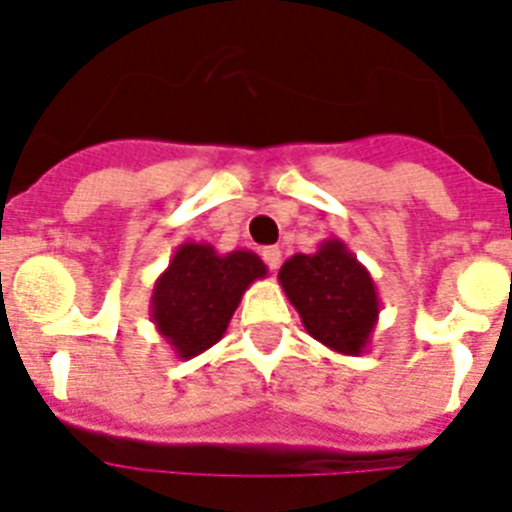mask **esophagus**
Instances as JSON below:
<instances>
[{"instance_id":"obj_1","label":"esophagus","mask_w":512,"mask_h":512,"mask_svg":"<svg viewBox=\"0 0 512 512\" xmlns=\"http://www.w3.org/2000/svg\"><path fill=\"white\" fill-rule=\"evenodd\" d=\"M263 260L270 270L281 268V249L278 247H265L263 249Z\"/></svg>"}]
</instances>
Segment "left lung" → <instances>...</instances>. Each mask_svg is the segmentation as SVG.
<instances>
[{
  "mask_svg": "<svg viewBox=\"0 0 512 512\" xmlns=\"http://www.w3.org/2000/svg\"><path fill=\"white\" fill-rule=\"evenodd\" d=\"M278 283L315 341L343 356L367 351L380 317V294L372 273L341 239H325L312 255L289 257L278 270Z\"/></svg>",
  "mask_w": 512,
  "mask_h": 512,
  "instance_id": "left-lung-1",
  "label": "left lung"
}]
</instances>
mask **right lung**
<instances>
[{
  "mask_svg": "<svg viewBox=\"0 0 512 512\" xmlns=\"http://www.w3.org/2000/svg\"><path fill=\"white\" fill-rule=\"evenodd\" d=\"M265 276L268 268L249 249L218 255L213 244H179L153 283L150 322L179 359H192L221 341L244 291Z\"/></svg>",
  "mask_w": 512,
  "mask_h": 512,
  "instance_id": "add662e5",
  "label": "right lung"
}]
</instances>
